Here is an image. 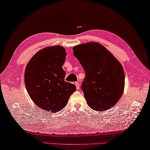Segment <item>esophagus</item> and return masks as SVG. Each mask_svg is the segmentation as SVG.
Wrapping results in <instances>:
<instances>
[{"label":"esophagus","mask_w":150,"mask_h":150,"mask_svg":"<svg viewBox=\"0 0 150 150\" xmlns=\"http://www.w3.org/2000/svg\"><path fill=\"white\" fill-rule=\"evenodd\" d=\"M74 84L76 86V88H77V90H78L79 88V83L78 82H76Z\"/></svg>","instance_id":"1"}]
</instances>
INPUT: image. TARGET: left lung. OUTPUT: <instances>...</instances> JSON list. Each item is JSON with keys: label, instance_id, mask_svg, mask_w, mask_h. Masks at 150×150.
Returning <instances> with one entry per match:
<instances>
[{"label": "left lung", "instance_id": "1", "mask_svg": "<svg viewBox=\"0 0 150 150\" xmlns=\"http://www.w3.org/2000/svg\"><path fill=\"white\" fill-rule=\"evenodd\" d=\"M73 50L85 72L81 87L88 105L97 111L114 106L121 98L125 86L121 64L98 42L81 44Z\"/></svg>", "mask_w": 150, "mask_h": 150}]
</instances>
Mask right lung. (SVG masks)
I'll use <instances>...</instances> for the list:
<instances>
[{
	"instance_id": "obj_1",
	"label": "right lung",
	"mask_w": 150,
	"mask_h": 150,
	"mask_svg": "<svg viewBox=\"0 0 150 150\" xmlns=\"http://www.w3.org/2000/svg\"><path fill=\"white\" fill-rule=\"evenodd\" d=\"M64 47L44 48L35 54L27 65L25 85L33 102L40 108L56 112L66 105L74 93V85L64 80L62 65L66 57Z\"/></svg>"
}]
</instances>
